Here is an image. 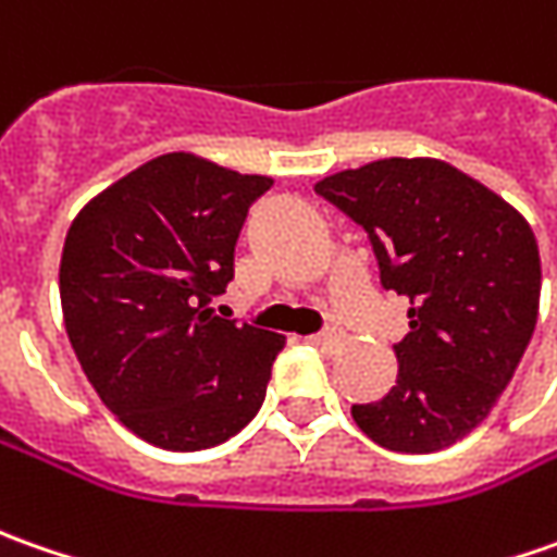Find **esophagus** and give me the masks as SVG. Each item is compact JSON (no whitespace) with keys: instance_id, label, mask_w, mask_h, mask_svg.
I'll use <instances>...</instances> for the list:
<instances>
[{"instance_id":"1","label":"esophagus","mask_w":557,"mask_h":557,"mask_svg":"<svg viewBox=\"0 0 557 557\" xmlns=\"http://www.w3.org/2000/svg\"><path fill=\"white\" fill-rule=\"evenodd\" d=\"M342 338H345L342 326L333 323V326H326V330H320V333H317V345H323V348H336Z\"/></svg>"}]
</instances>
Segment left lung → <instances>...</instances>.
Listing matches in <instances>:
<instances>
[{
	"label": "left lung",
	"instance_id": "8db88e82",
	"mask_svg": "<svg viewBox=\"0 0 557 557\" xmlns=\"http://www.w3.org/2000/svg\"><path fill=\"white\" fill-rule=\"evenodd\" d=\"M314 190L363 227L382 289L410 298L392 392L355 404V422L385 450L450 447L487 419L533 336L543 274L530 224L441 160H375Z\"/></svg>",
	"mask_w": 557,
	"mask_h": 557
}]
</instances>
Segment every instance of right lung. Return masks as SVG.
<instances>
[{
  "instance_id": "obj_1",
  "label": "right lung",
  "mask_w": 557,
  "mask_h": 557,
  "mask_svg": "<svg viewBox=\"0 0 557 557\" xmlns=\"http://www.w3.org/2000/svg\"><path fill=\"white\" fill-rule=\"evenodd\" d=\"M271 184L165 153L70 224L61 256L70 345L107 410L153 447H219L264 400L283 338L212 314L209 301L234 280L246 212Z\"/></svg>"
}]
</instances>
